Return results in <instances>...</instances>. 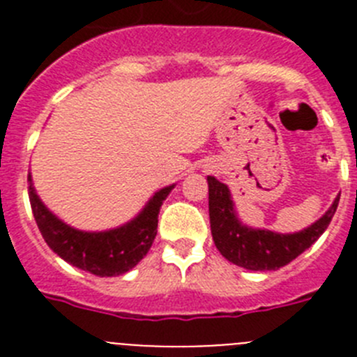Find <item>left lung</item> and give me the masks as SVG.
<instances>
[{
    "label": "left lung",
    "instance_id": "1",
    "mask_svg": "<svg viewBox=\"0 0 357 357\" xmlns=\"http://www.w3.org/2000/svg\"><path fill=\"white\" fill-rule=\"evenodd\" d=\"M209 182V218L211 232L220 254L238 266L268 272L286 266L295 257L307 250L329 227L340 197L334 200L331 209L324 216L296 234H275L270 230L248 229L238 222L225 184L207 176Z\"/></svg>",
    "mask_w": 357,
    "mask_h": 357
}]
</instances>
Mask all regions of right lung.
Here are the masks:
<instances>
[{"instance_id": "add662e5", "label": "right lung", "mask_w": 357, "mask_h": 357, "mask_svg": "<svg viewBox=\"0 0 357 357\" xmlns=\"http://www.w3.org/2000/svg\"><path fill=\"white\" fill-rule=\"evenodd\" d=\"M172 189L169 185L155 193L134 222L107 232H82L62 223L43 206L31 184L28 197L40 234L55 254L93 275L114 277L132 270L148 254L157 234L160 206Z\"/></svg>"}]
</instances>
